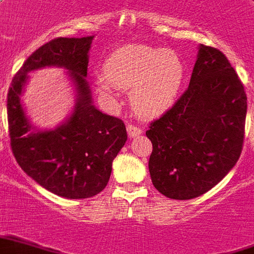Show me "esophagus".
Instances as JSON below:
<instances>
[{
	"label": "esophagus",
	"mask_w": 254,
	"mask_h": 254,
	"mask_svg": "<svg viewBox=\"0 0 254 254\" xmlns=\"http://www.w3.org/2000/svg\"><path fill=\"white\" fill-rule=\"evenodd\" d=\"M127 135H129L130 138L137 137V135H140L141 133H142V130H141L140 127H135V125H127Z\"/></svg>",
	"instance_id": "obj_1"
}]
</instances>
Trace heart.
<instances>
[{"label": "heart", "instance_id": "1", "mask_svg": "<svg viewBox=\"0 0 254 254\" xmlns=\"http://www.w3.org/2000/svg\"><path fill=\"white\" fill-rule=\"evenodd\" d=\"M184 78L185 64L174 50L127 45L106 58L104 75L94 80V88L110 104L119 101L114 86L130 90L135 113L144 119H156L174 105Z\"/></svg>", "mask_w": 254, "mask_h": 254}]
</instances>
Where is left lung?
<instances>
[{"mask_svg": "<svg viewBox=\"0 0 254 254\" xmlns=\"http://www.w3.org/2000/svg\"><path fill=\"white\" fill-rule=\"evenodd\" d=\"M247 94L225 54L198 45L189 88L146 131L154 188L190 200L217 185L243 150Z\"/></svg>", "mask_w": 254, "mask_h": 254, "instance_id": "1", "label": "left lung"}]
</instances>
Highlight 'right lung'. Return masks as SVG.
Returning a JSON list of instances; mask_svg holds the SVG:
<instances>
[{"label":"right lung","mask_w":254,"mask_h":254,"mask_svg":"<svg viewBox=\"0 0 254 254\" xmlns=\"http://www.w3.org/2000/svg\"><path fill=\"white\" fill-rule=\"evenodd\" d=\"M94 36L56 38L29 56L7 93L10 145L21 169L38 185L70 200L89 198L105 189L112 162L127 140L123 120L93 105L86 81ZM63 67L73 85L76 102L68 119L54 129L32 125L20 101L28 73Z\"/></svg>","instance_id":"1"}]
</instances>
